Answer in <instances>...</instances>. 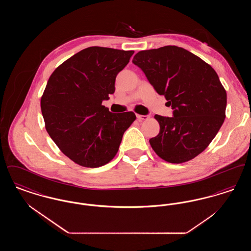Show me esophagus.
Returning a JSON list of instances; mask_svg holds the SVG:
<instances>
[{"mask_svg": "<svg viewBox=\"0 0 251 251\" xmlns=\"http://www.w3.org/2000/svg\"><path fill=\"white\" fill-rule=\"evenodd\" d=\"M136 118H137V120H146L149 119V117L148 116H144V115H136Z\"/></svg>", "mask_w": 251, "mask_h": 251, "instance_id": "34e87169", "label": "esophagus"}]
</instances>
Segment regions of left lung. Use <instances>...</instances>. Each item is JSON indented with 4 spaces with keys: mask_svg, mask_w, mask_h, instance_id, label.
Segmentation results:
<instances>
[{
    "mask_svg": "<svg viewBox=\"0 0 251 251\" xmlns=\"http://www.w3.org/2000/svg\"><path fill=\"white\" fill-rule=\"evenodd\" d=\"M132 63L173 109L172 118L154 116L160 131L150 144L156 154L180 164L201 153L226 118L227 93L215 70L177 46L141 50Z\"/></svg>",
    "mask_w": 251,
    "mask_h": 251,
    "instance_id": "8db88e82",
    "label": "left lung"
}]
</instances>
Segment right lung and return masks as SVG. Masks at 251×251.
<instances>
[{
  "label": "right lung",
  "mask_w": 251,
  "mask_h": 251,
  "mask_svg": "<svg viewBox=\"0 0 251 251\" xmlns=\"http://www.w3.org/2000/svg\"><path fill=\"white\" fill-rule=\"evenodd\" d=\"M133 50H82L52 72L40 106L49 135L60 151L85 167L106 165L135 120L133 112L111 113L102 100L115 92L119 72Z\"/></svg>",
  "instance_id": "add662e5"
}]
</instances>
